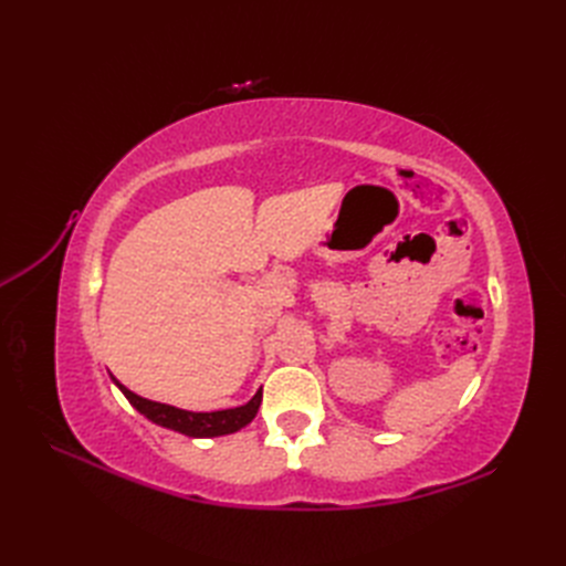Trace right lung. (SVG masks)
Here are the masks:
<instances>
[{
  "label": "right lung",
  "instance_id": "obj_1",
  "mask_svg": "<svg viewBox=\"0 0 566 566\" xmlns=\"http://www.w3.org/2000/svg\"><path fill=\"white\" fill-rule=\"evenodd\" d=\"M113 382L119 387V391L125 394L127 401L148 420H153L160 427H167V430L181 432L186 437H200V439L238 432L241 427L252 422V418L256 416V410H260V403H262V389H260L245 406L212 410V413H193V410H184V408L144 399V397H139V394L129 391L123 382H117L115 378H113Z\"/></svg>",
  "mask_w": 566,
  "mask_h": 566
}]
</instances>
